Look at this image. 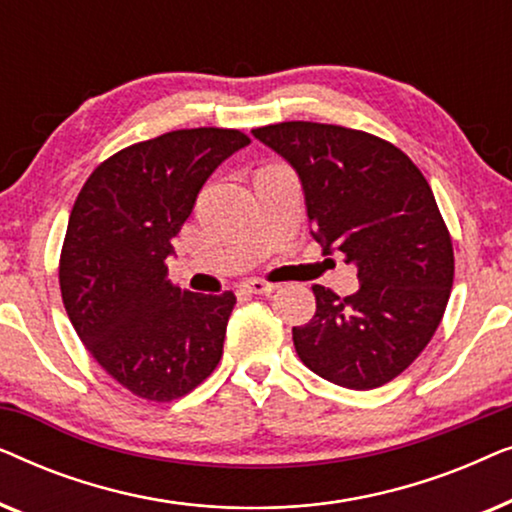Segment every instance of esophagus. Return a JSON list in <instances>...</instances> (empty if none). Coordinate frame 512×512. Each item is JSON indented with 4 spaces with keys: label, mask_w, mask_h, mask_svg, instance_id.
<instances>
[{
    "label": "esophagus",
    "mask_w": 512,
    "mask_h": 512,
    "mask_svg": "<svg viewBox=\"0 0 512 512\" xmlns=\"http://www.w3.org/2000/svg\"><path fill=\"white\" fill-rule=\"evenodd\" d=\"M242 289L249 293H256V296H268V293L277 289V284L265 282V279H247V282H242Z\"/></svg>",
    "instance_id": "34e87169"
}]
</instances>
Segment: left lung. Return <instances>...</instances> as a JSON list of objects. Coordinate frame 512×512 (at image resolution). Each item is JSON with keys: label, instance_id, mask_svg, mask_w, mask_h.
<instances>
[{"label": "left lung", "instance_id": "8db88e82", "mask_svg": "<svg viewBox=\"0 0 512 512\" xmlns=\"http://www.w3.org/2000/svg\"><path fill=\"white\" fill-rule=\"evenodd\" d=\"M279 153L305 193L312 237L356 268L359 291L312 286L317 312L293 326L312 373L375 389L429 345L450 300L452 240L429 181L394 144L340 125L289 121L251 130Z\"/></svg>", "mask_w": 512, "mask_h": 512}]
</instances>
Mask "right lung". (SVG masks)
Masks as SVG:
<instances>
[{
    "mask_svg": "<svg viewBox=\"0 0 512 512\" xmlns=\"http://www.w3.org/2000/svg\"><path fill=\"white\" fill-rule=\"evenodd\" d=\"M240 130H174L97 167L69 214L62 303L93 359L146 401H174L221 361L233 291L205 296L167 279L172 237L200 188L244 149Z\"/></svg>",
    "mask_w": 512,
    "mask_h": 512,
    "instance_id": "obj_1",
    "label": "right lung"
}]
</instances>
